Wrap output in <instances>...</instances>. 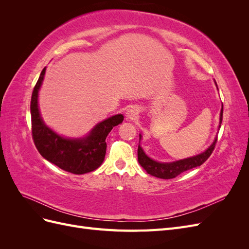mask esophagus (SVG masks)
Segmentation results:
<instances>
[{"label":"esophagus","mask_w":249,"mask_h":249,"mask_svg":"<svg viewBox=\"0 0 249 249\" xmlns=\"http://www.w3.org/2000/svg\"><path fill=\"white\" fill-rule=\"evenodd\" d=\"M126 114L130 118H134V117H136V115L138 114V110L136 108H131V109L127 110Z\"/></svg>","instance_id":"1"}]
</instances>
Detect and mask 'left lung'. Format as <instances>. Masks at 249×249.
Instances as JSON below:
<instances>
[{"instance_id":"1","label":"left lung","mask_w":249,"mask_h":249,"mask_svg":"<svg viewBox=\"0 0 249 249\" xmlns=\"http://www.w3.org/2000/svg\"><path fill=\"white\" fill-rule=\"evenodd\" d=\"M222 115H223V105H222L221 112H220V124L222 122ZM140 138H141V136H140ZM216 143H217V138L212 143V145H211L206 150V152H203L202 154L197 155L195 157L188 158V159L172 162V163H159V162H156V161L152 160L150 158H148L144 154L141 146L138 145V161H139L141 166L144 168L147 171V173H149V175H152V176H154L156 178H159L169 179V178H173L178 177V175H180V173L184 171L200 166L201 164L205 163L209 159V157L212 155L213 150L216 146Z\"/></svg>"}]
</instances>
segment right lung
<instances>
[{
  "label": "right lung",
  "mask_w": 249,
  "mask_h": 249,
  "mask_svg": "<svg viewBox=\"0 0 249 249\" xmlns=\"http://www.w3.org/2000/svg\"><path fill=\"white\" fill-rule=\"evenodd\" d=\"M46 73V67L34 87L31 105L32 138L39 154L49 162L73 175H84L99 168L106 155L108 134L115 125L123 123L124 116L117 114L100 123L83 139H65L43 124L39 114L38 90Z\"/></svg>",
  "instance_id": "obj_1"
}]
</instances>
